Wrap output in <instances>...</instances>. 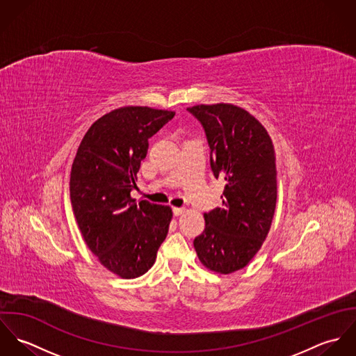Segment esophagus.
<instances>
[{"instance_id": "obj_1", "label": "esophagus", "mask_w": 356, "mask_h": 356, "mask_svg": "<svg viewBox=\"0 0 356 356\" xmlns=\"http://www.w3.org/2000/svg\"><path fill=\"white\" fill-rule=\"evenodd\" d=\"M172 212H174V215L175 216H179V215H182L184 212H185V208H179V207H174L172 208Z\"/></svg>"}]
</instances>
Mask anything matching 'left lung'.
Instances as JSON below:
<instances>
[{
	"mask_svg": "<svg viewBox=\"0 0 356 356\" xmlns=\"http://www.w3.org/2000/svg\"><path fill=\"white\" fill-rule=\"evenodd\" d=\"M213 177L225 179L222 207L204 213L205 229L193 241L204 266L230 274L244 268L266 240L277 204L273 141L248 111L233 104L195 105Z\"/></svg>",
	"mask_w": 356,
	"mask_h": 356,
	"instance_id": "obj_1",
	"label": "left lung"
}]
</instances>
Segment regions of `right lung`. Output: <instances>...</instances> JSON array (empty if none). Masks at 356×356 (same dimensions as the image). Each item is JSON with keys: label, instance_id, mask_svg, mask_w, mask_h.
I'll return each mask as SVG.
<instances>
[{"label": "right lung", "instance_id": "obj_1", "mask_svg": "<svg viewBox=\"0 0 356 356\" xmlns=\"http://www.w3.org/2000/svg\"><path fill=\"white\" fill-rule=\"evenodd\" d=\"M175 112L122 106L97 119L85 134L71 168L72 211L89 250L122 278H137L154 263L165 240L172 211L130 192L148 140Z\"/></svg>", "mask_w": 356, "mask_h": 356}]
</instances>
